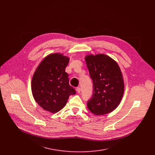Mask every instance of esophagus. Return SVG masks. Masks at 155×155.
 Listing matches in <instances>:
<instances>
[{"label":"esophagus","instance_id":"obj_1","mask_svg":"<svg viewBox=\"0 0 155 155\" xmlns=\"http://www.w3.org/2000/svg\"><path fill=\"white\" fill-rule=\"evenodd\" d=\"M76 91L78 93H80V92H81V89H80V87H78L77 89H76Z\"/></svg>","mask_w":155,"mask_h":155}]
</instances>
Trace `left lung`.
<instances>
[{
    "instance_id": "left-lung-1",
    "label": "left lung",
    "mask_w": 155,
    "mask_h": 155,
    "mask_svg": "<svg viewBox=\"0 0 155 155\" xmlns=\"http://www.w3.org/2000/svg\"><path fill=\"white\" fill-rule=\"evenodd\" d=\"M93 83V94L87 102L90 112L96 115L112 112L123 98L124 84L117 62L104 54H87L84 58Z\"/></svg>"
}]
</instances>
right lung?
I'll return each mask as SVG.
<instances>
[{"label":"right lung","instance_id":"1","mask_svg":"<svg viewBox=\"0 0 155 155\" xmlns=\"http://www.w3.org/2000/svg\"><path fill=\"white\" fill-rule=\"evenodd\" d=\"M69 58L56 53L48 54L38 65L33 75L31 90L35 102L43 109L56 113L75 94L65 72Z\"/></svg>","mask_w":155,"mask_h":155}]
</instances>
